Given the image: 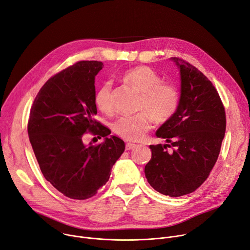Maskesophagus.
<instances>
[{"instance_id":"1","label":"esophagus","mask_w":250,"mask_h":250,"mask_svg":"<svg viewBox=\"0 0 250 250\" xmlns=\"http://www.w3.org/2000/svg\"><path fill=\"white\" fill-rule=\"evenodd\" d=\"M136 146H137V145L132 144V143H126V145H125V148L127 149V151H129V149H131V148H135Z\"/></svg>"}]
</instances>
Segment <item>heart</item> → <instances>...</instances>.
Instances as JSON below:
<instances>
[{
    "mask_svg": "<svg viewBox=\"0 0 250 250\" xmlns=\"http://www.w3.org/2000/svg\"><path fill=\"white\" fill-rule=\"evenodd\" d=\"M121 78L141 92L138 110L141 112L122 116L113 124V130L121 138L139 142L152 128L153 121L166 123L176 114L181 101L178 86L173 82L163 81L160 73L146 65L135 66L124 71ZM94 104L103 112L112 110V83L104 81L94 93Z\"/></svg>",
    "mask_w": 250,
    "mask_h": 250,
    "instance_id": "heart-1",
    "label": "heart"
}]
</instances>
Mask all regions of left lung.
Listing matches in <instances>:
<instances>
[{"mask_svg":"<svg viewBox=\"0 0 250 250\" xmlns=\"http://www.w3.org/2000/svg\"><path fill=\"white\" fill-rule=\"evenodd\" d=\"M172 60L181 73L180 105L173 118L157 130V137L169 144L149 146L152 159L145 174L156 191L179 197L194 192L209 177L221 149L226 114L212 82L186 60Z\"/></svg>","mask_w":250,"mask_h":250,"instance_id":"1","label":"left lung"}]
</instances>
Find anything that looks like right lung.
Instances as JSON below:
<instances>
[{"label": "right lung", "mask_w": 250, "mask_h": 250, "mask_svg": "<svg viewBox=\"0 0 250 250\" xmlns=\"http://www.w3.org/2000/svg\"><path fill=\"white\" fill-rule=\"evenodd\" d=\"M101 61H78L50 77L30 110L28 135L45 179L64 196L86 200L108 181L125 142L94 119V77ZM86 133L105 137L86 146ZM96 139V138H93ZM97 141V140H96Z\"/></svg>", "instance_id": "obj_1"}]
</instances>
